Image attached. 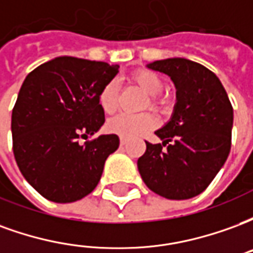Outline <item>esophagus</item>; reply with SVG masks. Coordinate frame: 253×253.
Returning <instances> with one entry per match:
<instances>
[{
    "label": "esophagus",
    "mask_w": 253,
    "mask_h": 253,
    "mask_svg": "<svg viewBox=\"0 0 253 253\" xmlns=\"http://www.w3.org/2000/svg\"><path fill=\"white\" fill-rule=\"evenodd\" d=\"M126 143H127V139H126V138L121 137V145H126Z\"/></svg>",
    "instance_id": "esophagus-1"
}]
</instances>
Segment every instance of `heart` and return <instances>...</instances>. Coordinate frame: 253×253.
<instances>
[{"mask_svg":"<svg viewBox=\"0 0 253 253\" xmlns=\"http://www.w3.org/2000/svg\"><path fill=\"white\" fill-rule=\"evenodd\" d=\"M131 80L148 94V99L143 101V108L152 107L154 110L163 108L165 100L160 96V92L164 88L163 80L150 70H138L131 76ZM101 108L105 114H112L118 108V86L115 81L107 83L101 89L99 96ZM157 119L150 112L142 114H119L108 121L107 127L111 132L118 134L123 138H132L141 132L156 126Z\"/></svg>","mask_w":253,"mask_h":253,"instance_id":"heart-1","label":"heart"}]
</instances>
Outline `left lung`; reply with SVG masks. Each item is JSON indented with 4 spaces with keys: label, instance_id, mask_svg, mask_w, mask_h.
<instances>
[{
    "label": "left lung",
    "instance_id": "8db88e82",
    "mask_svg": "<svg viewBox=\"0 0 253 253\" xmlns=\"http://www.w3.org/2000/svg\"><path fill=\"white\" fill-rule=\"evenodd\" d=\"M148 67L169 76L176 86V105L170 121L156 131L163 145L145 141L138 170L160 196L190 199L206 190L228 159L233 108L221 81L201 63L168 58Z\"/></svg>",
    "mask_w": 253,
    "mask_h": 253
}]
</instances>
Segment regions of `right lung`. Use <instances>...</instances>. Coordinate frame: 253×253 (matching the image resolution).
<instances>
[{"mask_svg":"<svg viewBox=\"0 0 253 253\" xmlns=\"http://www.w3.org/2000/svg\"><path fill=\"white\" fill-rule=\"evenodd\" d=\"M118 69L58 57L25 77L12 111L14 159L25 180L48 201L70 203L90 194L107 157L119 148L116 134L78 142L104 125L99 96Z\"/></svg>","mask_w":253,"mask_h":253,"instance_id":"add662e5","label":"right lung"}]
</instances>
